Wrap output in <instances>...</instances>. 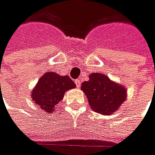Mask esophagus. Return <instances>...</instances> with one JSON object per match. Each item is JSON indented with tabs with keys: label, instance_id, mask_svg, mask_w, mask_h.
<instances>
[{
	"label": "esophagus",
	"instance_id": "34e87169",
	"mask_svg": "<svg viewBox=\"0 0 155 155\" xmlns=\"http://www.w3.org/2000/svg\"><path fill=\"white\" fill-rule=\"evenodd\" d=\"M74 83H75V84H76L77 87L80 88V86H81V81H80L79 79H76V80L74 81Z\"/></svg>",
	"mask_w": 155,
	"mask_h": 155
}]
</instances>
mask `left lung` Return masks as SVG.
I'll return each instance as SVG.
<instances>
[{"mask_svg": "<svg viewBox=\"0 0 155 155\" xmlns=\"http://www.w3.org/2000/svg\"><path fill=\"white\" fill-rule=\"evenodd\" d=\"M89 81L82 84L91 108L102 114H114L126 99V89L103 73H91Z\"/></svg>", "mask_w": 155, "mask_h": 155, "instance_id": "1", "label": "left lung"}]
</instances>
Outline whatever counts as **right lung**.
<instances>
[{
    "label": "right lung",
    "mask_w": 155,
    "mask_h": 155,
    "mask_svg": "<svg viewBox=\"0 0 155 155\" xmlns=\"http://www.w3.org/2000/svg\"><path fill=\"white\" fill-rule=\"evenodd\" d=\"M74 87L75 84L69 76L47 71L40 78L32 91V101L50 114L62 100L64 93Z\"/></svg>",
    "instance_id": "1"
}]
</instances>
